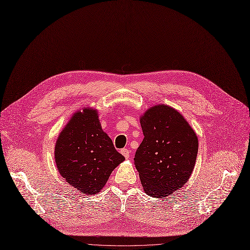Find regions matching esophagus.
Here are the masks:
<instances>
[{
    "instance_id": "obj_1",
    "label": "esophagus",
    "mask_w": 250,
    "mask_h": 250,
    "mask_svg": "<svg viewBox=\"0 0 250 250\" xmlns=\"http://www.w3.org/2000/svg\"><path fill=\"white\" fill-rule=\"evenodd\" d=\"M121 154H122L126 159H128V158L130 157V151H129L128 149H126V148H123V149H121Z\"/></svg>"
}]
</instances>
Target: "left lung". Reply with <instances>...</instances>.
Masks as SVG:
<instances>
[{"instance_id":"left-lung-1","label":"left lung","mask_w":250,"mask_h":250,"mask_svg":"<svg viewBox=\"0 0 250 250\" xmlns=\"http://www.w3.org/2000/svg\"><path fill=\"white\" fill-rule=\"evenodd\" d=\"M140 124L144 139L134 163L145 193L165 198L190 178L198 152L197 135L181 113L165 104L148 108Z\"/></svg>"}]
</instances>
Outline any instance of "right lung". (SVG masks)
Wrapping results in <instances>:
<instances>
[{"mask_svg":"<svg viewBox=\"0 0 250 250\" xmlns=\"http://www.w3.org/2000/svg\"><path fill=\"white\" fill-rule=\"evenodd\" d=\"M54 154L61 176L88 196L100 192L125 160L103 131L98 110L91 107L73 113L57 138Z\"/></svg>","mask_w":250,"mask_h":250,"instance_id":"right-lung-1","label":"right lung"}]
</instances>
